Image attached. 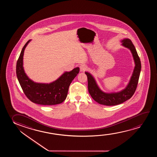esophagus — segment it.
I'll list each match as a JSON object with an SVG mask.
<instances>
[{
	"label": "esophagus",
	"mask_w": 157,
	"mask_h": 157,
	"mask_svg": "<svg viewBox=\"0 0 157 157\" xmlns=\"http://www.w3.org/2000/svg\"><path fill=\"white\" fill-rule=\"evenodd\" d=\"M86 69H87V67H86L85 65H81L80 66V71H82V72L86 71Z\"/></svg>",
	"instance_id": "esophagus-1"
}]
</instances>
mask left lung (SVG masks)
<instances>
[{"mask_svg":"<svg viewBox=\"0 0 157 157\" xmlns=\"http://www.w3.org/2000/svg\"><path fill=\"white\" fill-rule=\"evenodd\" d=\"M122 45L131 51L133 56L135 67L133 70L129 84L120 92L107 93L103 92L98 86L96 81L92 75L85 72L88 80V90L90 96L98 103L102 105H117L130 99L135 92L141 70V63L135 47L129 39H123L121 41Z\"/></svg>","mask_w":157,"mask_h":157,"instance_id":"8db88e82","label":"left lung"}]
</instances>
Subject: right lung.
Returning <instances> with one entry per match:
<instances>
[{"mask_svg":"<svg viewBox=\"0 0 157 157\" xmlns=\"http://www.w3.org/2000/svg\"><path fill=\"white\" fill-rule=\"evenodd\" d=\"M30 41L24 45L17 63L16 73L20 85L26 97L34 103L45 105L61 103L67 98L69 86L79 72V68L77 67L70 72H65L50 84L33 82L26 75L23 67L24 51Z\"/></svg>","mask_w":157,"mask_h":157,"instance_id":"right-lung-1","label":"right lung"}]
</instances>
